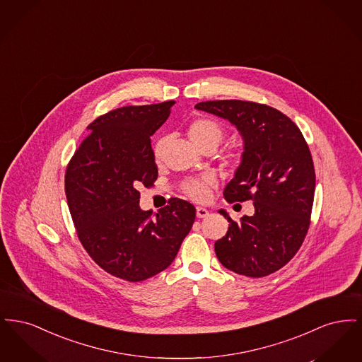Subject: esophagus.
<instances>
[{
	"mask_svg": "<svg viewBox=\"0 0 362 362\" xmlns=\"http://www.w3.org/2000/svg\"><path fill=\"white\" fill-rule=\"evenodd\" d=\"M209 216V210L202 206H197V217L198 218H205Z\"/></svg>",
	"mask_w": 362,
	"mask_h": 362,
	"instance_id": "1",
	"label": "esophagus"
}]
</instances>
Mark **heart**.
Wrapping results in <instances>:
<instances>
[{
  "label": "heart",
  "instance_id": "b5f03b06",
  "mask_svg": "<svg viewBox=\"0 0 362 362\" xmlns=\"http://www.w3.org/2000/svg\"><path fill=\"white\" fill-rule=\"evenodd\" d=\"M187 136L198 149L204 146H213L216 149L224 139L225 130L218 122L209 119V118H195L189 122L187 126ZM164 145H165V138L158 137L156 139L152 146V152L156 160H158L163 155ZM214 185H216V180L210 175H205L202 177L186 182L183 189L192 199L204 201L209 197L210 189Z\"/></svg>",
  "mask_w": 362,
  "mask_h": 362
}]
</instances>
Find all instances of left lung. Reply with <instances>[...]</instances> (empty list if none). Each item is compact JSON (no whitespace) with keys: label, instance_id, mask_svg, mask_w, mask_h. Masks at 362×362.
I'll use <instances>...</instances> for the list:
<instances>
[{"label":"left lung","instance_id":"obj_1","mask_svg":"<svg viewBox=\"0 0 362 362\" xmlns=\"http://www.w3.org/2000/svg\"><path fill=\"white\" fill-rule=\"evenodd\" d=\"M197 110L230 122L244 141L241 163L224 189L229 202L252 201L255 213L229 223L214 251L240 276H266L284 267L307 236L315 194V168L300 129L285 114L245 100L201 102Z\"/></svg>","mask_w":362,"mask_h":362}]
</instances>
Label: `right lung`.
Here are the masks:
<instances>
[{
    "mask_svg": "<svg viewBox=\"0 0 362 362\" xmlns=\"http://www.w3.org/2000/svg\"><path fill=\"white\" fill-rule=\"evenodd\" d=\"M173 104L127 105L96 118L66 168L68 206L83 247L104 272L129 282L165 270L195 220V207L179 198L155 214L139 207L138 186L157 179L151 137Z\"/></svg>",
    "mask_w": 362,
    "mask_h": 362,
    "instance_id": "add662e5",
    "label": "right lung"
}]
</instances>
